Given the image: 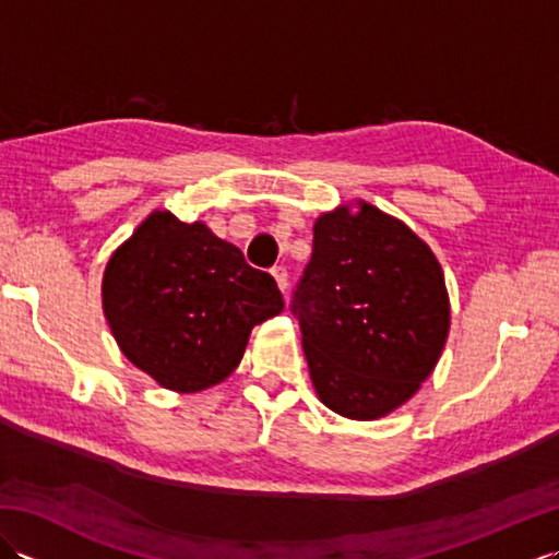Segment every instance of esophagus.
I'll use <instances>...</instances> for the list:
<instances>
[{
    "mask_svg": "<svg viewBox=\"0 0 559 559\" xmlns=\"http://www.w3.org/2000/svg\"><path fill=\"white\" fill-rule=\"evenodd\" d=\"M271 273H273V278H276L278 288H281L283 293H286V290H288V269H286V266H273Z\"/></svg>",
    "mask_w": 559,
    "mask_h": 559,
    "instance_id": "esophagus-1",
    "label": "esophagus"
}]
</instances>
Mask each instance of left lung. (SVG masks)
I'll use <instances>...</instances> for the list:
<instances>
[{"label":"left lung","instance_id":"8db88e82","mask_svg":"<svg viewBox=\"0 0 559 559\" xmlns=\"http://www.w3.org/2000/svg\"><path fill=\"white\" fill-rule=\"evenodd\" d=\"M290 312L319 399L353 420L382 418L406 403L449 334L444 273L432 249L370 204L314 223Z\"/></svg>","mask_w":559,"mask_h":559}]
</instances>
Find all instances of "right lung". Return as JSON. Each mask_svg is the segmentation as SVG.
Listing matches in <instances>:
<instances>
[{
	"mask_svg": "<svg viewBox=\"0 0 559 559\" xmlns=\"http://www.w3.org/2000/svg\"><path fill=\"white\" fill-rule=\"evenodd\" d=\"M103 310L129 362L192 394L240 365L249 331L283 310V295L204 223L156 211L108 261Z\"/></svg>",
	"mask_w": 559,
	"mask_h": 559,
	"instance_id": "add662e5",
	"label": "right lung"
}]
</instances>
